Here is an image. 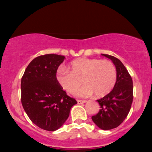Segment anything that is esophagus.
Listing matches in <instances>:
<instances>
[{"instance_id": "obj_1", "label": "esophagus", "mask_w": 152, "mask_h": 152, "mask_svg": "<svg viewBox=\"0 0 152 152\" xmlns=\"http://www.w3.org/2000/svg\"><path fill=\"white\" fill-rule=\"evenodd\" d=\"M77 102L78 104H84V103L86 102V100H77Z\"/></svg>"}]
</instances>
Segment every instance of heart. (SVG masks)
<instances>
[{
	"label": "heart",
	"mask_w": 152,
	"mask_h": 152,
	"mask_svg": "<svg viewBox=\"0 0 152 152\" xmlns=\"http://www.w3.org/2000/svg\"><path fill=\"white\" fill-rule=\"evenodd\" d=\"M68 70L59 68L56 74V81L71 94L77 91L83 82L85 86L77 93L81 97L89 96L94 92L96 96H104L111 91L117 81L116 67L108 60L78 58L69 64Z\"/></svg>",
	"instance_id": "heart-1"
}]
</instances>
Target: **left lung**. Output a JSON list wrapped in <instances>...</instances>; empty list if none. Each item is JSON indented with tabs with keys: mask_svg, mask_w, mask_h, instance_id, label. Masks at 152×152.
<instances>
[{
	"mask_svg": "<svg viewBox=\"0 0 152 152\" xmlns=\"http://www.w3.org/2000/svg\"><path fill=\"white\" fill-rule=\"evenodd\" d=\"M102 55L114 63L117 71V81L109 94L97 100L100 110L91 118L100 129L110 130L119 126L129 112L133 102V81L119 59L108 54Z\"/></svg>",
	"mask_w": 152,
	"mask_h": 152,
	"instance_id": "1",
	"label": "left lung"
}]
</instances>
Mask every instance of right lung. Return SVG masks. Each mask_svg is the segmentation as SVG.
Returning a JSON list of instances; mask_svg holds the SVG:
<instances>
[{"label":"right lung","instance_id":"obj_1","mask_svg":"<svg viewBox=\"0 0 152 152\" xmlns=\"http://www.w3.org/2000/svg\"><path fill=\"white\" fill-rule=\"evenodd\" d=\"M65 56H39L31 61L21 78V103L31 121L43 130L53 132L69 118L71 108L77 104L56 79Z\"/></svg>","mask_w":152,"mask_h":152}]
</instances>
